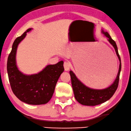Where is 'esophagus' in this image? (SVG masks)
I'll list each match as a JSON object with an SVG mask.
<instances>
[{
    "label": "esophagus",
    "instance_id": "esophagus-1",
    "mask_svg": "<svg viewBox=\"0 0 131 131\" xmlns=\"http://www.w3.org/2000/svg\"><path fill=\"white\" fill-rule=\"evenodd\" d=\"M63 67H64V69L66 71L69 70V68H70V63L68 62H64V64H63Z\"/></svg>",
    "mask_w": 131,
    "mask_h": 131
}]
</instances>
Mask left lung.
I'll return each mask as SVG.
<instances>
[{"instance_id":"left-lung-1","label":"left lung","mask_w":131,"mask_h":131,"mask_svg":"<svg viewBox=\"0 0 131 131\" xmlns=\"http://www.w3.org/2000/svg\"><path fill=\"white\" fill-rule=\"evenodd\" d=\"M102 32L107 38L108 42L115 49V52L120 61L118 72L116 79L111 85L105 89H95L86 86L80 80L78 79L75 74L72 71H69L74 97L76 100L83 105L96 106L106 102L111 98L118 88L119 77H120L121 68H122L121 59L118 54V48L116 43L113 39H112L108 32H105L103 30H102Z\"/></svg>"}]
</instances>
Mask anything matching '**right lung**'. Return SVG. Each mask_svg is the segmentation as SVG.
<instances>
[{
	"label": "right lung",
	"mask_w": 131,
	"mask_h": 131,
	"mask_svg": "<svg viewBox=\"0 0 131 131\" xmlns=\"http://www.w3.org/2000/svg\"><path fill=\"white\" fill-rule=\"evenodd\" d=\"M31 29H28L13 43L7 61L8 79L13 93L20 100L29 105H43L47 103L53 95L56 83L64 71L63 62L48 64L40 72L32 75L20 72L16 64L17 49L26 33Z\"/></svg>",
	"instance_id": "obj_1"
}]
</instances>
